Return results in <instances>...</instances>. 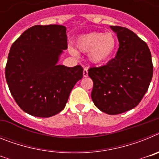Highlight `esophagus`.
Wrapping results in <instances>:
<instances>
[{"label": "esophagus", "mask_w": 159, "mask_h": 159, "mask_svg": "<svg viewBox=\"0 0 159 159\" xmlns=\"http://www.w3.org/2000/svg\"><path fill=\"white\" fill-rule=\"evenodd\" d=\"M83 75H84V77H87L88 75V68H84V72H83Z\"/></svg>", "instance_id": "1"}]
</instances>
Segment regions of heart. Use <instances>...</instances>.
Wrapping results in <instances>:
<instances>
[{"mask_svg": "<svg viewBox=\"0 0 159 159\" xmlns=\"http://www.w3.org/2000/svg\"><path fill=\"white\" fill-rule=\"evenodd\" d=\"M116 36L112 32H91L80 36L75 42L76 48L83 52H88L89 60L95 64L109 60L116 51ZM68 51L72 56L78 55L72 47H69Z\"/></svg>", "mask_w": 159, "mask_h": 159, "instance_id": "1", "label": "heart"}]
</instances>
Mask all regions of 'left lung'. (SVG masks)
Returning <instances> with one entry per match:
<instances>
[{
  "label": "left lung",
  "mask_w": 159,
  "mask_h": 159,
  "mask_svg": "<svg viewBox=\"0 0 159 159\" xmlns=\"http://www.w3.org/2000/svg\"><path fill=\"white\" fill-rule=\"evenodd\" d=\"M119 48L106 65L88 69L93 81L92 99L101 111L118 115L135 107L153 76L151 51L146 42L127 28L111 26Z\"/></svg>",
  "instance_id": "8db88e82"
}]
</instances>
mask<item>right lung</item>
Masks as SVG:
<instances>
[{
    "mask_svg": "<svg viewBox=\"0 0 159 159\" xmlns=\"http://www.w3.org/2000/svg\"><path fill=\"white\" fill-rule=\"evenodd\" d=\"M67 48L63 25H35L11 46L5 67L8 88L18 106L36 117L48 118L65 107L75 84L83 78L80 65L58 64Z\"/></svg>",
    "mask_w": 159,
    "mask_h": 159,
    "instance_id": "1",
    "label": "right lung"
}]
</instances>
